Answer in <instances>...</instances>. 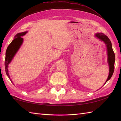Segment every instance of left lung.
<instances>
[{"instance_id": "obj_1", "label": "left lung", "mask_w": 121, "mask_h": 121, "mask_svg": "<svg viewBox=\"0 0 121 121\" xmlns=\"http://www.w3.org/2000/svg\"><path fill=\"white\" fill-rule=\"evenodd\" d=\"M95 36L97 37L100 40L104 42L105 44L106 45V47L107 49V55H108V62L109 65V74L107 81L106 82V84L108 81L111 78L113 73L114 72V62H115V54L113 50L112 43L109 38L106 35L102 33H98L95 34Z\"/></svg>"}]
</instances>
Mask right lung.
<instances>
[{
    "label": "right lung",
    "instance_id": "1",
    "mask_svg": "<svg viewBox=\"0 0 121 121\" xmlns=\"http://www.w3.org/2000/svg\"><path fill=\"white\" fill-rule=\"evenodd\" d=\"M27 32L26 31L17 34L15 36L14 39L12 41V42L10 43V44L7 48L4 62L5 71H6L7 75L8 77L11 82H12L11 81V79H10L8 69V65L11 62V61L12 60V59L13 58L14 55L16 54L17 52L19 49L20 47H21V45L22 44L23 42V39L21 37V36H23L26 34Z\"/></svg>",
    "mask_w": 121,
    "mask_h": 121
}]
</instances>
